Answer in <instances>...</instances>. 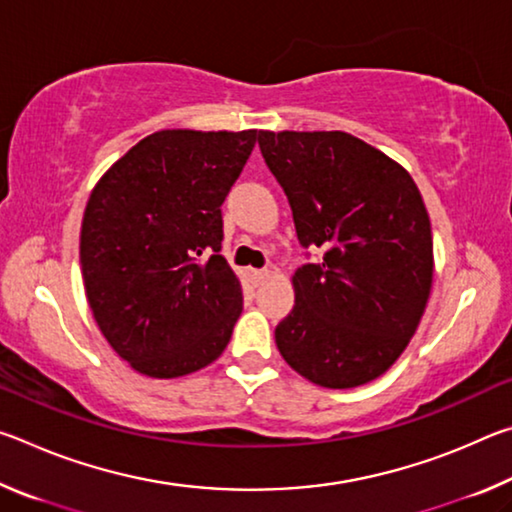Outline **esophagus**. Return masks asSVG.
<instances>
[{
    "mask_svg": "<svg viewBox=\"0 0 512 512\" xmlns=\"http://www.w3.org/2000/svg\"><path fill=\"white\" fill-rule=\"evenodd\" d=\"M268 277V271L266 268H255L253 271V280H255V284H262L264 280Z\"/></svg>",
    "mask_w": 512,
    "mask_h": 512,
    "instance_id": "34e87169",
    "label": "esophagus"
}]
</instances>
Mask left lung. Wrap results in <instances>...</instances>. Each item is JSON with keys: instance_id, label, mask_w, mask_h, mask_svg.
I'll list each match as a JSON object with an SVG mask.
<instances>
[{"instance_id": "obj_1", "label": "left lung", "mask_w": 512, "mask_h": 512, "mask_svg": "<svg viewBox=\"0 0 512 512\" xmlns=\"http://www.w3.org/2000/svg\"><path fill=\"white\" fill-rule=\"evenodd\" d=\"M302 248L296 305L275 327L289 366L325 388H354L393 366L427 307L433 239L420 189L400 164L341 131H259ZM309 255V253H307Z\"/></svg>"}]
</instances>
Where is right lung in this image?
Masks as SVG:
<instances>
[{
	"label": "right lung",
	"instance_id": "1",
	"mask_svg": "<svg viewBox=\"0 0 512 512\" xmlns=\"http://www.w3.org/2000/svg\"><path fill=\"white\" fill-rule=\"evenodd\" d=\"M257 131H158L92 189L81 271L99 329L146 377L171 379L221 357L244 307L219 255L221 205Z\"/></svg>",
	"mask_w": 512,
	"mask_h": 512
}]
</instances>
